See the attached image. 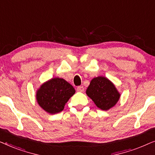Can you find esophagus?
<instances>
[{"instance_id": "obj_1", "label": "esophagus", "mask_w": 155, "mask_h": 155, "mask_svg": "<svg viewBox=\"0 0 155 155\" xmlns=\"http://www.w3.org/2000/svg\"><path fill=\"white\" fill-rule=\"evenodd\" d=\"M84 87H83V86H79V87H77V91L78 92H84Z\"/></svg>"}]
</instances>
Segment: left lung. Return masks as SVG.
<instances>
[{
    "label": "left lung",
    "mask_w": 155,
    "mask_h": 155,
    "mask_svg": "<svg viewBox=\"0 0 155 155\" xmlns=\"http://www.w3.org/2000/svg\"><path fill=\"white\" fill-rule=\"evenodd\" d=\"M86 94L98 108L107 111L117 103L120 94L109 79L102 76L94 78L86 90Z\"/></svg>",
    "instance_id": "left-lung-1"
}]
</instances>
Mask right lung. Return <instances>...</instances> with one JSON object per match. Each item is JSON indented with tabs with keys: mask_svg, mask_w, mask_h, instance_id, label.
<instances>
[{
	"mask_svg": "<svg viewBox=\"0 0 155 155\" xmlns=\"http://www.w3.org/2000/svg\"><path fill=\"white\" fill-rule=\"evenodd\" d=\"M75 93L71 84L63 78H55L41 84L36 97L44 111L54 114L63 111L65 104Z\"/></svg>",
	"mask_w": 155,
	"mask_h": 155,
	"instance_id": "1",
	"label": "right lung"
}]
</instances>
